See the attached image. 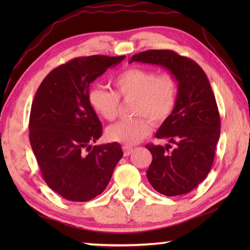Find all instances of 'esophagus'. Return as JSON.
I'll return each mask as SVG.
<instances>
[{
	"label": "esophagus",
	"mask_w": 250,
	"mask_h": 250,
	"mask_svg": "<svg viewBox=\"0 0 250 250\" xmlns=\"http://www.w3.org/2000/svg\"><path fill=\"white\" fill-rule=\"evenodd\" d=\"M122 150H124V155L125 156H129L133 152L132 147H129V146H124V147H122Z\"/></svg>",
	"instance_id": "obj_1"
}]
</instances>
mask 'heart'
Here are the masks:
<instances>
[{"instance_id": "b5f03b06", "label": "heart", "mask_w": 250, "mask_h": 250, "mask_svg": "<svg viewBox=\"0 0 250 250\" xmlns=\"http://www.w3.org/2000/svg\"><path fill=\"white\" fill-rule=\"evenodd\" d=\"M116 92L101 87L91 88L88 103L104 120H115L119 112L120 100H134L131 120L119 121L107 129L109 141L125 146H134L150 134L151 121L162 125L174 111L177 101V83L168 73L158 74L153 69H125L113 80ZM148 117L146 118V117Z\"/></svg>"}]
</instances>
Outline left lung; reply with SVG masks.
Here are the masks:
<instances>
[{
    "label": "left lung",
    "instance_id": "left-lung-1",
    "mask_svg": "<svg viewBox=\"0 0 250 250\" xmlns=\"http://www.w3.org/2000/svg\"><path fill=\"white\" fill-rule=\"evenodd\" d=\"M133 62L163 67L176 79L175 109L155 133L174 147L146 146L152 154L146 177L163 195H183L206 179L219 140L221 118L210 83L200 65L172 50H146L133 55Z\"/></svg>",
    "mask_w": 250,
    "mask_h": 250
}]
</instances>
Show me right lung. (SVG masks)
Masks as SVG:
<instances>
[{"instance_id": "right-lung-1", "label": "right lung", "mask_w": 250, "mask_h": 250, "mask_svg": "<svg viewBox=\"0 0 250 250\" xmlns=\"http://www.w3.org/2000/svg\"><path fill=\"white\" fill-rule=\"evenodd\" d=\"M125 57L74 58L50 71L37 89L29 141L43 179L66 200L87 202L103 193L124 155L117 142L91 146L103 126L88 92L94 80Z\"/></svg>"}]
</instances>
